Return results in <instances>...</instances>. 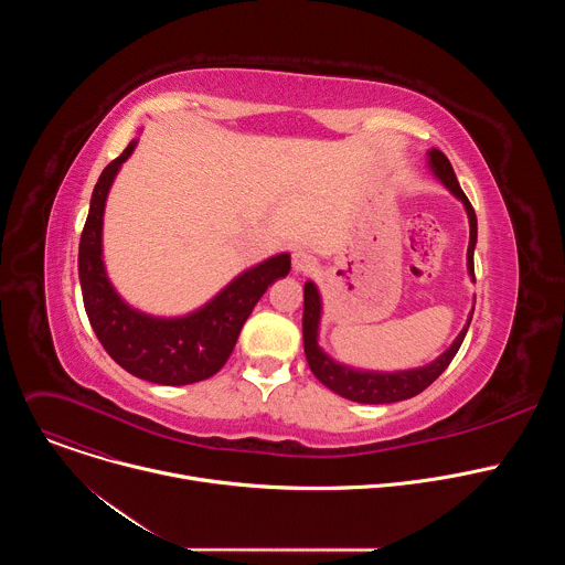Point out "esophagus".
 Segmentation results:
<instances>
[{
    "label": "esophagus",
    "mask_w": 565,
    "mask_h": 565,
    "mask_svg": "<svg viewBox=\"0 0 565 565\" xmlns=\"http://www.w3.org/2000/svg\"><path fill=\"white\" fill-rule=\"evenodd\" d=\"M315 257L312 255H308V253H303V250H297L295 255H292V270L295 273H310L312 268H315Z\"/></svg>",
    "instance_id": "esophagus-1"
}]
</instances>
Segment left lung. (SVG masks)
Instances as JSON below:
<instances>
[{"label":"left lung","instance_id":"8db88e82","mask_svg":"<svg viewBox=\"0 0 565 565\" xmlns=\"http://www.w3.org/2000/svg\"><path fill=\"white\" fill-rule=\"evenodd\" d=\"M429 168L436 174V179L456 196L462 201L465 210H467V218H469V248H467V270L471 281H476L473 277V248H476V236H478V223H476V212L469 203V199L465 196V192L458 185V179L454 174V168L449 163V158L440 151V149H431L429 151ZM473 308L467 317V324L460 331V335L454 340V344L440 355L436 358L431 364L420 366V369H409V371H393V373H382V371H358L351 369L347 364H340L335 360H331L324 351L319 349L317 338H319V319H321V297L319 290L312 281H306L303 286V353L308 360L310 371L315 373V377L329 386L331 391H335L338 395L353 399V402H362V405H388V402H399V399H409L418 393H423L454 360V355L458 353L469 321H471Z\"/></svg>","mask_w":565,"mask_h":565}]
</instances>
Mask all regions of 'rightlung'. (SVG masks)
I'll return each instance as SVG.
<instances>
[{
	"label": "right lung",
	"instance_id": "1",
	"mask_svg": "<svg viewBox=\"0 0 565 565\" xmlns=\"http://www.w3.org/2000/svg\"><path fill=\"white\" fill-rule=\"evenodd\" d=\"M136 142L103 170L92 194L77 253L85 310L105 351L131 375L168 386L201 382L227 362L262 295L290 273V255H275L241 273L205 306L183 317H153L125 303L103 264V216L109 188Z\"/></svg>",
	"mask_w": 565,
	"mask_h": 565
}]
</instances>
